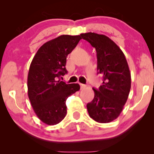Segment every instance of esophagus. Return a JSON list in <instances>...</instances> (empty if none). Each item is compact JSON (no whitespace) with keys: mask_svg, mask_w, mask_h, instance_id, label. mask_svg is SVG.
<instances>
[{"mask_svg":"<svg viewBox=\"0 0 154 154\" xmlns=\"http://www.w3.org/2000/svg\"><path fill=\"white\" fill-rule=\"evenodd\" d=\"M79 85H80V88H81V89H84V88L86 87V85H85L81 84V83H80V84H79Z\"/></svg>","mask_w":154,"mask_h":154,"instance_id":"esophagus-1","label":"esophagus"}]
</instances>
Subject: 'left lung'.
I'll return each instance as SVG.
<instances>
[{
    "instance_id": "1",
    "label": "left lung",
    "mask_w": 154,
    "mask_h": 154,
    "mask_svg": "<svg viewBox=\"0 0 154 154\" xmlns=\"http://www.w3.org/2000/svg\"><path fill=\"white\" fill-rule=\"evenodd\" d=\"M80 37L95 48L98 73L103 76V85L93 88L95 96L87 104L89 116L95 122L108 123L122 111L131 88V75L125 54L113 40L104 35L82 33Z\"/></svg>"
}]
</instances>
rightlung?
<instances>
[{
	"mask_svg": "<svg viewBox=\"0 0 154 154\" xmlns=\"http://www.w3.org/2000/svg\"><path fill=\"white\" fill-rule=\"evenodd\" d=\"M82 39L63 35L44 43L35 55L27 77L28 97L38 117L54 125L66 115V100L79 90V85L66 84L60 77L67 73L66 57Z\"/></svg>",
	"mask_w": 154,
	"mask_h": 154,
	"instance_id": "obj_1",
	"label": "right lung"
}]
</instances>
